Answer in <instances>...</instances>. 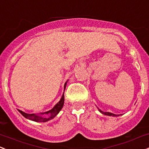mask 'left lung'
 Instances as JSON below:
<instances>
[{"instance_id": "left-lung-1", "label": "left lung", "mask_w": 149, "mask_h": 149, "mask_svg": "<svg viewBox=\"0 0 149 149\" xmlns=\"http://www.w3.org/2000/svg\"><path fill=\"white\" fill-rule=\"evenodd\" d=\"M98 110L100 111V112H101L102 114H104V115H107V116H112V117H116V116H117V114H113V113H111V112H103V111L100 110V109H98Z\"/></svg>"}]
</instances>
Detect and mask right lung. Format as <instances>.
I'll return each instance as SVG.
<instances>
[{"mask_svg":"<svg viewBox=\"0 0 149 149\" xmlns=\"http://www.w3.org/2000/svg\"><path fill=\"white\" fill-rule=\"evenodd\" d=\"M67 81L64 84V91L65 89H66ZM63 104H64V92H63V95H62V97L61 100H59V102H58L56 104H55V106L53 108L50 109V110L47 111V112H42V113H40V114H36L25 113V112H22V111L19 110V109H18V111L20 112V114H22L23 117L27 118V120H32L37 122H47V121L52 120V119H54L56 117L57 114H58V112L61 111V109L63 106Z\"/></svg>","mask_w":149,"mask_h":149,"instance_id":"right-lung-1","label":"right lung"}]
</instances>
